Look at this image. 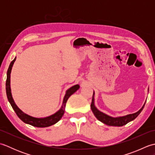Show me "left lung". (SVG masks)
I'll list each match as a JSON object with an SVG mask.
<instances>
[{"instance_id": "1", "label": "left lung", "mask_w": 155, "mask_h": 155, "mask_svg": "<svg viewBox=\"0 0 155 155\" xmlns=\"http://www.w3.org/2000/svg\"><path fill=\"white\" fill-rule=\"evenodd\" d=\"M94 93L93 95V99H92V103L91 104V110L93 111V113H94V116L97 117V119L98 120L101 121L102 123H103L104 124H106L108 126H114V127H122L123 125L127 124L129 122L133 120L134 118H136L138 115H139L140 112L143 110V108L144 107V104L143 105V107L140 108V109L137 112L133 114H128L127 116H124V117H117V118H114L108 116V115L104 114L103 113H102L100 110H98L97 108L95 107L94 104Z\"/></svg>"}]
</instances>
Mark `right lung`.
Here are the masks:
<instances>
[{"instance_id": "1", "label": "right lung", "mask_w": 155, "mask_h": 155, "mask_svg": "<svg viewBox=\"0 0 155 155\" xmlns=\"http://www.w3.org/2000/svg\"><path fill=\"white\" fill-rule=\"evenodd\" d=\"M15 60H16V57L15 58L14 60L11 62V64H10L8 69L7 71V77H6V96H7L9 103L11 104L13 109H14L16 115H17L20 119L24 122L25 123L31 124L32 126L36 127H40V128L48 127L51 126V125L54 124L55 123H57L58 120H60V119L62 117V115L64 114L66 103H67L68 98L70 97L74 93H75L78 88H79L80 87L79 85L76 84L74 86L71 87L67 91L63 99L62 106L61 107V109L58 111H57V113H54V114L51 115V116L45 117V118H35V117H32L31 116H29V115L23 113V112L17 106H16L15 103L14 102V100H13V98L12 97L11 85H10V83H11V78H11V72L12 70V65L14 64Z\"/></svg>"}]
</instances>
